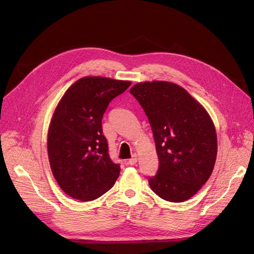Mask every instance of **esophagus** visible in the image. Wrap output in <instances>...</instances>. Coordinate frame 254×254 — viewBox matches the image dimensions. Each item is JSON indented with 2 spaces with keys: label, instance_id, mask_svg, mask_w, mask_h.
Returning <instances> with one entry per match:
<instances>
[{
  "label": "esophagus",
  "instance_id": "esophagus-1",
  "mask_svg": "<svg viewBox=\"0 0 254 254\" xmlns=\"http://www.w3.org/2000/svg\"><path fill=\"white\" fill-rule=\"evenodd\" d=\"M136 162H137V157L135 155L131 159L128 160V164L129 165H134Z\"/></svg>",
  "mask_w": 254,
  "mask_h": 254
}]
</instances>
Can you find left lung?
<instances>
[{
  "label": "left lung",
  "mask_w": 254,
  "mask_h": 254,
  "mask_svg": "<svg viewBox=\"0 0 254 254\" xmlns=\"http://www.w3.org/2000/svg\"><path fill=\"white\" fill-rule=\"evenodd\" d=\"M147 115L159 159L150 189L166 201L193 197L209 180L217 156V134L204 107L179 84L137 82L130 89Z\"/></svg>",
  "instance_id": "1"
}]
</instances>
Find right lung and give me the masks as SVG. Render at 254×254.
Masks as SVG:
<instances>
[{
  "label": "right lung",
  "instance_id": "right-lung-1",
  "mask_svg": "<svg viewBox=\"0 0 254 254\" xmlns=\"http://www.w3.org/2000/svg\"><path fill=\"white\" fill-rule=\"evenodd\" d=\"M131 84L102 76H84L64 92L52 115L48 153L52 173L66 195L91 201L108 191L121 168L113 163L103 134L109 103Z\"/></svg>",
  "mask_w": 254,
  "mask_h": 254
}]
</instances>
